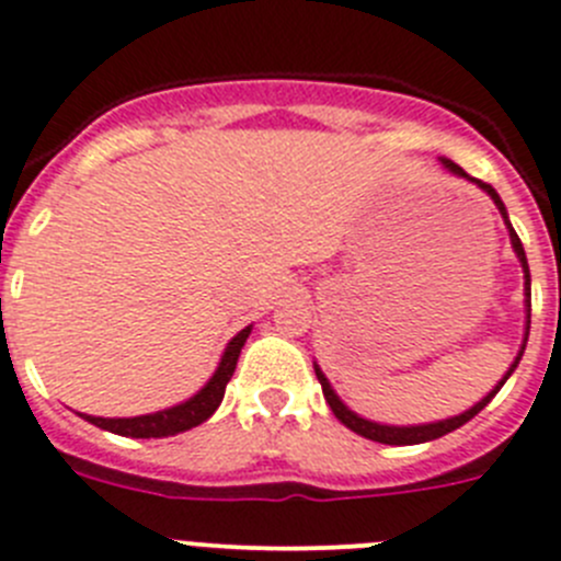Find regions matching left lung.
I'll return each mask as SVG.
<instances>
[{
  "mask_svg": "<svg viewBox=\"0 0 561 561\" xmlns=\"http://www.w3.org/2000/svg\"><path fill=\"white\" fill-rule=\"evenodd\" d=\"M442 161H444V168L450 170V173L461 175V179L476 181V184L481 186L483 193H486L489 198L494 201V206H497V209H501V215H503V218H506V206H503L501 195L494 193L492 186H489V184H483V181H478V179H472V175H467V173H463L461 168H458V164H453L450 159H442ZM506 226H508V237H512V245H514V251H517L519 262H523V271H526V296H528V305H526V307H528V324H526V330H528V327H531V274H528L526 251H523V243H519L517 231L512 229V224H508V218H506ZM526 341H528V332H526ZM526 341H523V350H526ZM523 350H519L517 360L512 363V368H508V371H506V377H503V380H501V386H503V382L508 380V375H512L514 368H517L519 357H523ZM316 377H318V382H321V391H324V400L330 402L332 413H335V416L341 419L343 425L350 427V431H355L357 436H363V438H371V442H380V444H422V442H433V438H442V436H447V433H453V431H456V427L467 425V422H469V419H472V416H478V413H481L483 408L489 405V400H492L494 393L501 391V386H494V391L489 393V397H483V400L478 402V405H472V408H469V411H463L461 416L444 419V422H433V425H416V427H388V425H377V422H368V419H360V416H357V413H352L350 408H346V405H343L341 400H337V397H335V391H332V386H330V382H327V377L321 375V368H318V366H316Z\"/></svg>",
  "mask_w": 561,
  "mask_h": 561,
  "instance_id": "8db88e82",
  "label": "left lung"
}]
</instances>
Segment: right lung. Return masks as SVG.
<instances>
[{
	"label": "right lung",
	"mask_w": 561,
	"mask_h": 561,
	"mask_svg": "<svg viewBox=\"0 0 561 561\" xmlns=\"http://www.w3.org/2000/svg\"><path fill=\"white\" fill-rule=\"evenodd\" d=\"M251 327L237 332L234 337L226 346L224 357H220L218 371L211 375V380L195 393L193 400L181 402V405L168 408V411L148 413V416H134V419H103V416H85V422L103 427V431L119 433V436H134V438H161V436H175V433H184L190 427L201 425L211 413L218 411V405L224 402L226 382L231 380L237 368V357H240V350H243L245 337H249Z\"/></svg>",
	"instance_id": "add662e5"
}]
</instances>
